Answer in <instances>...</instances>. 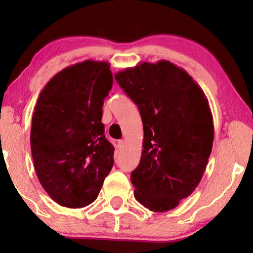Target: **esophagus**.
I'll return each mask as SVG.
<instances>
[{
  "instance_id": "34e87169",
  "label": "esophagus",
  "mask_w": 253,
  "mask_h": 253,
  "mask_svg": "<svg viewBox=\"0 0 253 253\" xmlns=\"http://www.w3.org/2000/svg\"><path fill=\"white\" fill-rule=\"evenodd\" d=\"M124 145H125V142H124V140H118L117 147H118L119 149H122V148L124 147Z\"/></svg>"
}]
</instances>
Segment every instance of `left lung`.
Returning a JSON list of instances; mask_svg holds the SVG:
<instances>
[{"instance_id": "1", "label": "left lung", "mask_w": 253, "mask_h": 253, "mask_svg": "<svg viewBox=\"0 0 253 253\" xmlns=\"http://www.w3.org/2000/svg\"><path fill=\"white\" fill-rule=\"evenodd\" d=\"M115 78L143 122L142 157L130 175L135 199L153 212H168L193 193L211 155L208 98L183 68L166 60L142 62Z\"/></svg>"}]
</instances>
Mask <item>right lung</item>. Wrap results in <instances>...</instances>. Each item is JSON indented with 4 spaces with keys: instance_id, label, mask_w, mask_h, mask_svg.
Masks as SVG:
<instances>
[{
    "instance_id": "add662e5",
    "label": "right lung",
    "mask_w": 253,
    "mask_h": 253,
    "mask_svg": "<svg viewBox=\"0 0 253 253\" xmlns=\"http://www.w3.org/2000/svg\"><path fill=\"white\" fill-rule=\"evenodd\" d=\"M109 62L85 60L44 85L32 116L31 153L42 187L61 207L97 199L114 165L105 136L102 105L113 87Z\"/></svg>"
}]
</instances>
